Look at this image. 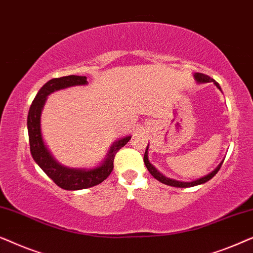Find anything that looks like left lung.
<instances>
[{
    "instance_id": "obj_1",
    "label": "left lung",
    "mask_w": 253,
    "mask_h": 253,
    "mask_svg": "<svg viewBox=\"0 0 253 253\" xmlns=\"http://www.w3.org/2000/svg\"><path fill=\"white\" fill-rule=\"evenodd\" d=\"M193 77L198 83H214V85L216 86L217 88L221 91V87L220 85L217 84V83L214 81L213 78H211L210 76L207 75H204V74H199V72H196L195 75H193ZM148 146L146 147V151H145V154H144V162H145V166H146V168L148 169V171L151 172V175L153 176L155 179H158L159 182L164 183L166 185H170V186H175V188H191V186H196V185H199V184H204V183H206L207 181H210L211 178L214 177V175L216 174L217 171L220 170L221 166H222L223 161L220 162V165L217 166V167L214 169L212 172H210V174H207L206 176H204V177H200L198 179H196V181H192V182H182V181H176V179H172V178H168L167 176H164L161 174L160 171L158 170L157 168L154 167L153 165L151 164L150 160H148Z\"/></svg>"
}]
</instances>
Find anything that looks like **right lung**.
<instances>
[{
  "mask_svg": "<svg viewBox=\"0 0 253 253\" xmlns=\"http://www.w3.org/2000/svg\"><path fill=\"white\" fill-rule=\"evenodd\" d=\"M87 84L85 76H65L61 78H53L47 82L39 89L30 107L27 116V130H29V140L31 154L38 166L46 172L47 176L54 181L56 185L64 190H82L98 185L105 181L114 168V158L115 154L131 139V136L124 137L117 140L110 147L105 161L98 167L92 169L84 168H69L64 167L55 160L50 152L43 143L42 134L40 129L41 110L43 108L47 96L58 89H63L71 86H79Z\"/></svg>",
  "mask_w": 253,
  "mask_h": 253,
  "instance_id": "add662e5",
  "label": "right lung"
}]
</instances>
